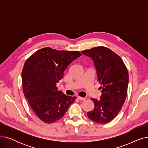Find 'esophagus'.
Returning a JSON list of instances; mask_svg holds the SVG:
<instances>
[{
    "mask_svg": "<svg viewBox=\"0 0 148 148\" xmlns=\"http://www.w3.org/2000/svg\"><path fill=\"white\" fill-rule=\"evenodd\" d=\"M77 98H78L79 100H81V101H83V100H84L85 99H86V98H83V97H77Z\"/></svg>",
    "mask_w": 148,
    "mask_h": 148,
    "instance_id": "obj_1",
    "label": "esophagus"
}]
</instances>
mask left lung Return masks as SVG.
<instances>
[{
  "instance_id": "left-lung-1",
  "label": "left lung",
  "mask_w": 148,
  "mask_h": 148,
  "mask_svg": "<svg viewBox=\"0 0 148 148\" xmlns=\"http://www.w3.org/2000/svg\"><path fill=\"white\" fill-rule=\"evenodd\" d=\"M82 53L94 61L102 89L99 100L91 98L95 107L88 112V116L97 123H107L116 118L125 101L129 82L127 68L117 54L105 47Z\"/></svg>"
}]
</instances>
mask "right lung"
<instances>
[{
	"label": "right lung",
	"mask_w": 148,
	"mask_h": 148,
	"mask_svg": "<svg viewBox=\"0 0 148 148\" xmlns=\"http://www.w3.org/2000/svg\"><path fill=\"white\" fill-rule=\"evenodd\" d=\"M82 55L78 51H59L50 47L35 52L25 62L21 78L25 98L37 117L47 123L63 117L76 99L58 90L56 84L68 66Z\"/></svg>",
	"instance_id": "obj_1"
}]
</instances>
